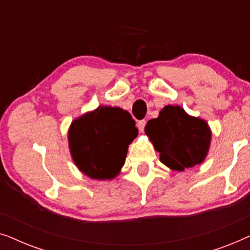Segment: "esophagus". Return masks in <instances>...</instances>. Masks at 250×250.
<instances>
[{"label": "esophagus", "instance_id": "esophagus-1", "mask_svg": "<svg viewBox=\"0 0 250 250\" xmlns=\"http://www.w3.org/2000/svg\"><path fill=\"white\" fill-rule=\"evenodd\" d=\"M146 124V122L145 121V119H142V121H139L138 122V127H139V131L140 132H143L145 131V126Z\"/></svg>", "mask_w": 250, "mask_h": 250}]
</instances>
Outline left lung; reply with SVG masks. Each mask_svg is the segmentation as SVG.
<instances>
[{
    "label": "left lung",
    "instance_id": "1",
    "mask_svg": "<svg viewBox=\"0 0 250 250\" xmlns=\"http://www.w3.org/2000/svg\"><path fill=\"white\" fill-rule=\"evenodd\" d=\"M145 131L160 152V162L174 170L201 164L209 148L211 134L206 122L187 115L179 105H166Z\"/></svg>",
    "mask_w": 250,
    "mask_h": 250
}]
</instances>
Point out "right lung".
Segmentation results:
<instances>
[{
    "label": "right lung",
    "instance_id": "1",
    "mask_svg": "<svg viewBox=\"0 0 250 250\" xmlns=\"http://www.w3.org/2000/svg\"><path fill=\"white\" fill-rule=\"evenodd\" d=\"M138 135L135 122L121 108L99 107L75 121L69 148L78 168L95 180L112 179L124 165L129 142Z\"/></svg>",
    "mask_w": 250,
    "mask_h": 250
}]
</instances>
